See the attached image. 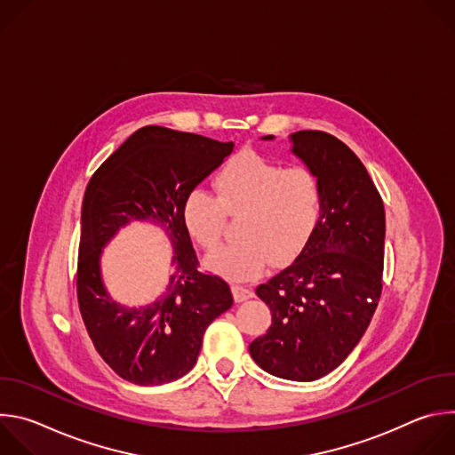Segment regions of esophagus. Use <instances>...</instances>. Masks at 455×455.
<instances>
[{"mask_svg":"<svg viewBox=\"0 0 455 455\" xmlns=\"http://www.w3.org/2000/svg\"><path fill=\"white\" fill-rule=\"evenodd\" d=\"M232 295H234V300L235 302H243V300H248L253 297V291L246 286H241V284H234L232 286Z\"/></svg>","mask_w":455,"mask_h":455,"instance_id":"34e87169","label":"esophagus"}]
</instances>
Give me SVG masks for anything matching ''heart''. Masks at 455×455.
<instances>
[{
  "label": "heart",
  "instance_id": "heart-1",
  "mask_svg": "<svg viewBox=\"0 0 455 455\" xmlns=\"http://www.w3.org/2000/svg\"><path fill=\"white\" fill-rule=\"evenodd\" d=\"M212 194L192 188L181 205V220L202 248H220L228 218H241L239 243L207 257L214 272L248 281L261 275L270 261L286 265L306 248L322 214V188L304 165L281 162L255 151L234 155L214 178Z\"/></svg>",
  "mask_w": 455,
  "mask_h": 455
}]
</instances>
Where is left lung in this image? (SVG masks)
Returning <instances> with one entry per match:
<instances>
[{
	"mask_svg": "<svg viewBox=\"0 0 455 455\" xmlns=\"http://www.w3.org/2000/svg\"><path fill=\"white\" fill-rule=\"evenodd\" d=\"M290 140L320 181L322 214L293 265L257 286L272 326L248 349L274 376L313 381L347 358L374 315L385 211L367 169L342 140L323 132H297Z\"/></svg>",
	"mask_w": 455,
	"mask_h": 455,
	"instance_id": "1",
	"label": "left lung"
}]
</instances>
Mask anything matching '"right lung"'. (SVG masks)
<instances>
[{
    "label": "right lung",
    "instance_id": "1",
    "mask_svg": "<svg viewBox=\"0 0 455 455\" xmlns=\"http://www.w3.org/2000/svg\"><path fill=\"white\" fill-rule=\"evenodd\" d=\"M232 149V142L146 125L93 172L86 187L77 263L79 309L95 349L125 381L148 387L185 376L198 360L211 322L234 302L221 277L198 270L181 220L187 194ZM132 220L162 226L175 246V272L166 291L140 308L111 299L100 277L101 248Z\"/></svg>",
    "mask_w": 455,
    "mask_h": 455
}]
</instances>
